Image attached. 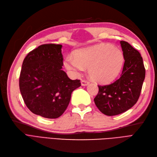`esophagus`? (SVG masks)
Masks as SVG:
<instances>
[{"label": "esophagus", "instance_id": "1", "mask_svg": "<svg viewBox=\"0 0 157 157\" xmlns=\"http://www.w3.org/2000/svg\"><path fill=\"white\" fill-rule=\"evenodd\" d=\"M81 84H82V86H88V84H89V82H88L87 80H82V82H81Z\"/></svg>", "mask_w": 157, "mask_h": 157}]
</instances>
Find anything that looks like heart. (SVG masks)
Returning <instances> with one entry per match:
<instances>
[{"instance_id": "heart-1", "label": "heart", "mask_w": 157, "mask_h": 157, "mask_svg": "<svg viewBox=\"0 0 157 157\" xmlns=\"http://www.w3.org/2000/svg\"><path fill=\"white\" fill-rule=\"evenodd\" d=\"M74 57L69 56L65 59L64 64L67 69L78 73L84 67H88L90 78L103 84L117 78L124 64L122 51L109 43L77 50Z\"/></svg>"}]
</instances>
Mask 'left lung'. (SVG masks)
<instances>
[{"label": "left lung", "mask_w": 157, "mask_h": 157, "mask_svg": "<svg viewBox=\"0 0 157 157\" xmlns=\"http://www.w3.org/2000/svg\"><path fill=\"white\" fill-rule=\"evenodd\" d=\"M124 65L120 78L106 86H98L94 98L100 111L108 116L119 115L131 109L139 98L145 78V68L140 52L128 42L120 41Z\"/></svg>", "instance_id": "left-lung-1"}]
</instances>
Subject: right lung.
Masks as SVG:
<instances>
[{"label":"right lung","instance_id":"obj_1","mask_svg":"<svg viewBox=\"0 0 157 157\" xmlns=\"http://www.w3.org/2000/svg\"><path fill=\"white\" fill-rule=\"evenodd\" d=\"M61 44H42L23 60L19 89L27 107L44 118L56 119L65 112L72 92L80 80L69 79L62 70Z\"/></svg>","mask_w":157,"mask_h":157}]
</instances>
